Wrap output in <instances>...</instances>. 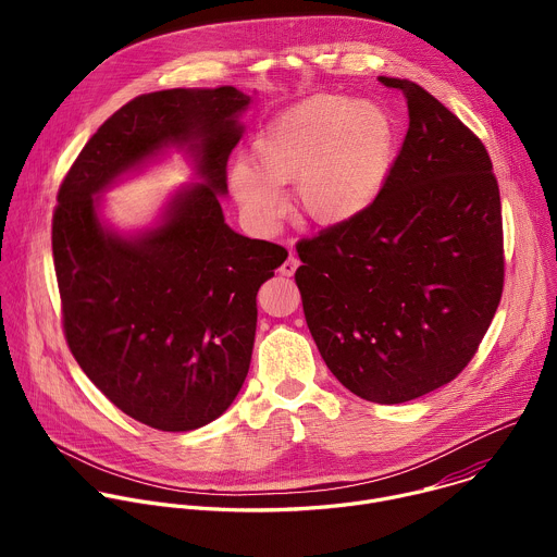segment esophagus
<instances>
[{"instance_id": "34e87169", "label": "esophagus", "mask_w": 557, "mask_h": 557, "mask_svg": "<svg viewBox=\"0 0 557 557\" xmlns=\"http://www.w3.org/2000/svg\"><path fill=\"white\" fill-rule=\"evenodd\" d=\"M297 267H299V260H297L295 256H288V258L284 260V264L280 267V273L286 275V277H290V275L297 271Z\"/></svg>"}]
</instances>
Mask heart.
<instances>
[{"mask_svg":"<svg viewBox=\"0 0 557 557\" xmlns=\"http://www.w3.org/2000/svg\"><path fill=\"white\" fill-rule=\"evenodd\" d=\"M394 151V123L372 101L314 95L277 114L253 140L251 165L228 183L247 218L271 228L284 211L280 185L295 183L299 209L320 224L363 213L381 194Z\"/></svg>","mask_w":557,"mask_h":557,"instance_id":"obj_1","label":"heart"}]
</instances>
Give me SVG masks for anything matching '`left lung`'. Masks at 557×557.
I'll return each instance as SVG.
<instances>
[{
  "instance_id": "left-lung-1",
  "label": "left lung",
  "mask_w": 557,
  "mask_h": 557,
  "mask_svg": "<svg viewBox=\"0 0 557 557\" xmlns=\"http://www.w3.org/2000/svg\"><path fill=\"white\" fill-rule=\"evenodd\" d=\"M410 127L376 200L297 243L308 331L366 401L406 404L449 383L479 350L505 282L500 191L490 153L408 78Z\"/></svg>"
}]
</instances>
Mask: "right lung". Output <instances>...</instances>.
Wrapping results in <instances>:
<instances>
[{"label": "right lung", "mask_w": 557, "mask_h": 557, "mask_svg": "<svg viewBox=\"0 0 557 557\" xmlns=\"http://www.w3.org/2000/svg\"><path fill=\"white\" fill-rule=\"evenodd\" d=\"M249 106L231 86L140 95L97 129L59 187L52 258L67 346L121 412L153 430H198L233 404L258 290L288 256L235 233L220 207ZM170 146L193 156L201 183L145 232L108 227L98 196Z\"/></svg>", "instance_id": "add662e5"}]
</instances>
